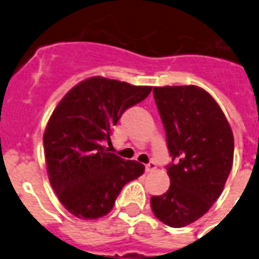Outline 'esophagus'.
<instances>
[{"mask_svg": "<svg viewBox=\"0 0 259 259\" xmlns=\"http://www.w3.org/2000/svg\"><path fill=\"white\" fill-rule=\"evenodd\" d=\"M145 170H146V172H153V171L156 170V164L154 162L147 163L146 166H145Z\"/></svg>", "mask_w": 259, "mask_h": 259, "instance_id": "34e87169", "label": "esophagus"}]
</instances>
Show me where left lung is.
<instances>
[{
	"mask_svg": "<svg viewBox=\"0 0 259 259\" xmlns=\"http://www.w3.org/2000/svg\"><path fill=\"white\" fill-rule=\"evenodd\" d=\"M172 160L170 188L151 196V209L168 227L183 228L220 197L233 166L234 140L216 100L196 85L154 87Z\"/></svg>",
	"mask_w": 259,
	"mask_h": 259,
	"instance_id": "8db88e82",
	"label": "left lung"
}]
</instances>
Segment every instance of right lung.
Instances as JSON below:
<instances>
[{
    "label": "right lung",
    "instance_id": "obj_1",
    "mask_svg": "<svg viewBox=\"0 0 259 259\" xmlns=\"http://www.w3.org/2000/svg\"><path fill=\"white\" fill-rule=\"evenodd\" d=\"M151 87L93 76L69 89L52 112L45 134L46 166L60 203L77 219L95 220L112 210L122 187L145 166L108 153L113 126Z\"/></svg>",
    "mask_w": 259,
    "mask_h": 259
}]
</instances>
